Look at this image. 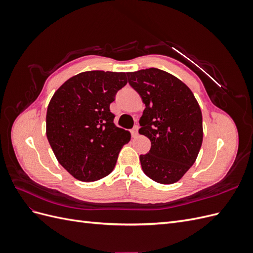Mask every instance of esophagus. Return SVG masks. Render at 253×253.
<instances>
[{
  "mask_svg": "<svg viewBox=\"0 0 253 253\" xmlns=\"http://www.w3.org/2000/svg\"><path fill=\"white\" fill-rule=\"evenodd\" d=\"M138 129H139V126H134V127L132 128V131H131V133H132V136L134 137H137V135H138Z\"/></svg>",
  "mask_w": 253,
  "mask_h": 253,
  "instance_id": "1",
  "label": "esophagus"
}]
</instances>
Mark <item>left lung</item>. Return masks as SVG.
<instances>
[{
    "mask_svg": "<svg viewBox=\"0 0 253 253\" xmlns=\"http://www.w3.org/2000/svg\"><path fill=\"white\" fill-rule=\"evenodd\" d=\"M126 76L145 104L139 134L151 140V149L139 157L142 171L164 185L178 181L202 147L200 105L185 83L165 71L147 68Z\"/></svg>",
    "mask_w": 253,
    "mask_h": 253,
    "instance_id": "obj_1",
    "label": "left lung"
}]
</instances>
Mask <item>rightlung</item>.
<instances>
[{"instance_id": "right-lung-1", "label": "right lung", "mask_w": 253, "mask_h": 253, "mask_svg": "<svg viewBox=\"0 0 253 253\" xmlns=\"http://www.w3.org/2000/svg\"><path fill=\"white\" fill-rule=\"evenodd\" d=\"M126 73L84 72L61 85L48 104L46 136L59 164L81 181L109 175L131 134L114 124L110 104Z\"/></svg>"}]
</instances>
